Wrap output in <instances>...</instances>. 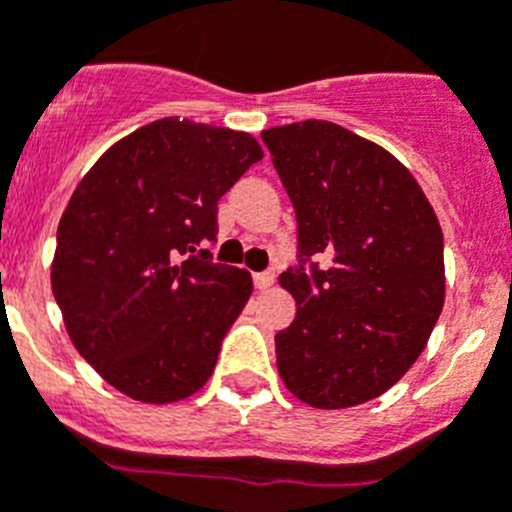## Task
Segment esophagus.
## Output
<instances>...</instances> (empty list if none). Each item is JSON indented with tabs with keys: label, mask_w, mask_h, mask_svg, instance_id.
<instances>
[{
	"label": "esophagus",
	"mask_w": 512,
	"mask_h": 512,
	"mask_svg": "<svg viewBox=\"0 0 512 512\" xmlns=\"http://www.w3.org/2000/svg\"><path fill=\"white\" fill-rule=\"evenodd\" d=\"M253 284L256 289H269L274 284V274L271 271H261V274H253Z\"/></svg>",
	"instance_id": "obj_1"
}]
</instances>
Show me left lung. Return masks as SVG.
<instances>
[{"instance_id": "1", "label": "left lung", "mask_w": 512, "mask_h": 512, "mask_svg": "<svg viewBox=\"0 0 512 512\" xmlns=\"http://www.w3.org/2000/svg\"><path fill=\"white\" fill-rule=\"evenodd\" d=\"M297 213V317L276 368L314 409L373 401L406 375L444 307V236L406 167L370 139L307 119L261 131ZM318 261L306 271V261Z\"/></svg>"}]
</instances>
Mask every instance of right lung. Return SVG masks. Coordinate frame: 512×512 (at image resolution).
Masks as SVG:
<instances>
[{"mask_svg":"<svg viewBox=\"0 0 512 512\" xmlns=\"http://www.w3.org/2000/svg\"><path fill=\"white\" fill-rule=\"evenodd\" d=\"M261 157L246 131L167 116L111 144L70 195L50 284L75 350L124 396L175 403L213 375L253 281L195 251Z\"/></svg>","mask_w":512,"mask_h":512,"instance_id":"1","label":"right lung"}]
</instances>
